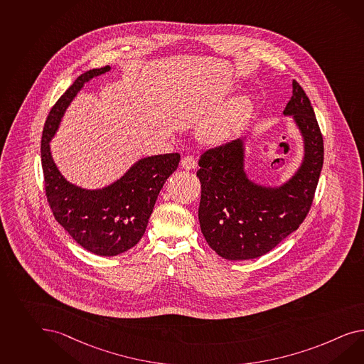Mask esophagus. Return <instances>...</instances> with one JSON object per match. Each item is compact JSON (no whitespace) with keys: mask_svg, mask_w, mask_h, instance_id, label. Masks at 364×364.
Here are the masks:
<instances>
[{"mask_svg":"<svg viewBox=\"0 0 364 364\" xmlns=\"http://www.w3.org/2000/svg\"><path fill=\"white\" fill-rule=\"evenodd\" d=\"M181 166L186 170L196 168V159L193 156H186L181 161Z\"/></svg>","mask_w":364,"mask_h":364,"instance_id":"esophagus-1","label":"esophagus"}]
</instances>
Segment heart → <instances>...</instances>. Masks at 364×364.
Instances as JSON below:
<instances>
[{
  "label": "heart",
  "mask_w": 364,
  "mask_h": 364,
  "mask_svg": "<svg viewBox=\"0 0 364 364\" xmlns=\"http://www.w3.org/2000/svg\"><path fill=\"white\" fill-rule=\"evenodd\" d=\"M251 111V100L240 96L232 100L225 108L208 117L200 129L202 137L208 141H220L231 136L242 127Z\"/></svg>",
  "instance_id": "heart-1"
}]
</instances>
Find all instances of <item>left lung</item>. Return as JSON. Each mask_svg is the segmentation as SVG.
<instances>
[{"label":"left lung","mask_w":364,"mask_h":364,"mask_svg":"<svg viewBox=\"0 0 364 364\" xmlns=\"http://www.w3.org/2000/svg\"><path fill=\"white\" fill-rule=\"evenodd\" d=\"M284 114L299 127L305 154L296 174L281 186H261L247 177L242 139L200 156L199 224L205 242L223 259L250 260L272 251L299 228L313 203L323 165V137L296 80Z\"/></svg>","instance_id":"1"}]
</instances>
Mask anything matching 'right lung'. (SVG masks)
Returning a JSON list of instances; mask_svg holds the SVG:
<instances>
[{"instance_id": "1", "label": "right lung", "mask_w": 364, "mask_h": 364, "mask_svg": "<svg viewBox=\"0 0 364 364\" xmlns=\"http://www.w3.org/2000/svg\"><path fill=\"white\" fill-rule=\"evenodd\" d=\"M111 67L94 68L76 77L47 116L41 141V157L47 202L56 222L84 250L99 256H116L140 242L166 179L178 168V153L137 161L120 179L99 190H85L65 181L50 151L67 107L84 83Z\"/></svg>"}]
</instances>
